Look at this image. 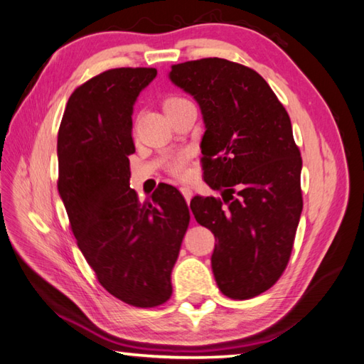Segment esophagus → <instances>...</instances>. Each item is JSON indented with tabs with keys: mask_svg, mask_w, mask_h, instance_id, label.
<instances>
[{
	"mask_svg": "<svg viewBox=\"0 0 364 364\" xmlns=\"http://www.w3.org/2000/svg\"><path fill=\"white\" fill-rule=\"evenodd\" d=\"M180 192L183 193L184 200L189 203V201H191V198H192V193H193V192H192V189L189 188V186H181V188H180Z\"/></svg>",
	"mask_w": 364,
	"mask_h": 364,
	"instance_id": "esophagus-1",
	"label": "esophagus"
}]
</instances>
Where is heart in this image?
<instances>
[{
    "label": "heart",
    "instance_id": "heart-1",
    "mask_svg": "<svg viewBox=\"0 0 364 364\" xmlns=\"http://www.w3.org/2000/svg\"><path fill=\"white\" fill-rule=\"evenodd\" d=\"M181 100H184V99H181V97H176V96H172V97H167L164 102H163V108L164 109H167L168 107H172V105H175V104H178V102H181ZM168 171H171V173H173V175H176V176H184L186 175V163H184V158L183 156H178V158H175V159H172L171 163H168Z\"/></svg>",
    "mask_w": 364,
    "mask_h": 364
}]
</instances>
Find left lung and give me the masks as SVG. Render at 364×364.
Masks as SVG:
<instances>
[{"instance_id": "8db88e82", "label": "left lung", "mask_w": 364, "mask_h": 364, "mask_svg": "<svg viewBox=\"0 0 364 364\" xmlns=\"http://www.w3.org/2000/svg\"><path fill=\"white\" fill-rule=\"evenodd\" d=\"M168 79L197 100L205 181L222 191V198L191 201L217 242L215 282L228 298H255L284 273L302 213V158L289 113L260 74L225 58L173 65Z\"/></svg>"}]
</instances>
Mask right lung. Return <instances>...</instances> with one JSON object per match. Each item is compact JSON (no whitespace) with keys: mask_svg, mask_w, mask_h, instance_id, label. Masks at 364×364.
Listing matches in <instances>:
<instances>
[{"mask_svg":"<svg viewBox=\"0 0 364 364\" xmlns=\"http://www.w3.org/2000/svg\"><path fill=\"white\" fill-rule=\"evenodd\" d=\"M155 77V68H116L90 79L68 100L57 136V188L77 247L108 293L142 309L171 298L191 220L173 186L144 203L130 189L133 105Z\"/></svg>","mask_w":364,"mask_h":364,"instance_id":"obj_1","label":"right lung"}]
</instances>
